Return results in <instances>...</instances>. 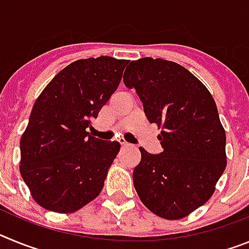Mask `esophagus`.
<instances>
[{
    "label": "esophagus",
    "instance_id": "esophagus-1",
    "mask_svg": "<svg viewBox=\"0 0 249 249\" xmlns=\"http://www.w3.org/2000/svg\"><path fill=\"white\" fill-rule=\"evenodd\" d=\"M120 144L122 148H127V147H129V143H127L126 141L123 140V138H120Z\"/></svg>",
    "mask_w": 249,
    "mask_h": 249
}]
</instances>
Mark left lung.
<instances>
[{"label":"left lung","instance_id":"8db88e82","mask_svg":"<svg viewBox=\"0 0 249 249\" xmlns=\"http://www.w3.org/2000/svg\"><path fill=\"white\" fill-rule=\"evenodd\" d=\"M123 82L135 89L163 151L141 147L133 183L142 203L164 219H181L212 197L227 166L226 132L212 94L187 68L162 58H141Z\"/></svg>","mask_w":249,"mask_h":249}]
</instances>
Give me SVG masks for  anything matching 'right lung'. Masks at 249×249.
<instances>
[{"label":"right lung","instance_id":"right-lung-1","mask_svg":"<svg viewBox=\"0 0 249 249\" xmlns=\"http://www.w3.org/2000/svg\"><path fill=\"white\" fill-rule=\"evenodd\" d=\"M127 59L74 61L52 78L35 102L19 141V173L32 198L56 213H73L101 193L117 142L87 132L117 89Z\"/></svg>","mask_w":249,"mask_h":249}]
</instances>
